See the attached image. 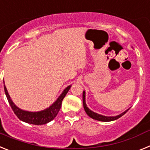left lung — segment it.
<instances>
[{
	"mask_svg": "<svg viewBox=\"0 0 150 150\" xmlns=\"http://www.w3.org/2000/svg\"><path fill=\"white\" fill-rule=\"evenodd\" d=\"M83 106H84V109L85 110L86 113L88 114V116H90L91 118H92L93 119H95V120L100 121V122H111V121L116 120L118 118H119L120 117H122V115L125 114L127 112V110L125 111L124 112H122V114L118 115H116V116H104V115H100L98 113H96L94 112L91 111V109L87 106L85 103V91H83Z\"/></svg>",
	"mask_w": 150,
	"mask_h": 150,
	"instance_id": "1",
	"label": "left lung"
}]
</instances>
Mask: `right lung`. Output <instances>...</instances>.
<instances>
[{
    "label": "right lung",
    "instance_id": "add662e5",
    "mask_svg": "<svg viewBox=\"0 0 150 150\" xmlns=\"http://www.w3.org/2000/svg\"><path fill=\"white\" fill-rule=\"evenodd\" d=\"M70 88H71V85L68 86L67 88L63 91V92L61 93L59 98L57 99L50 107L40 112H28L19 109V108L16 106L12 101V100L10 99V95L7 92V90H6L5 85L4 91L6 98L8 100V102L11 108H12L13 111L14 112L16 115L21 121L28 124L35 125H44V124L50 122V121L53 120V118L57 116V115L58 114L61 106H62V100L66 97V93H68V91H69Z\"/></svg>",
    "mask_w": 150,
    "mask_h": 150
}]
</instances>
